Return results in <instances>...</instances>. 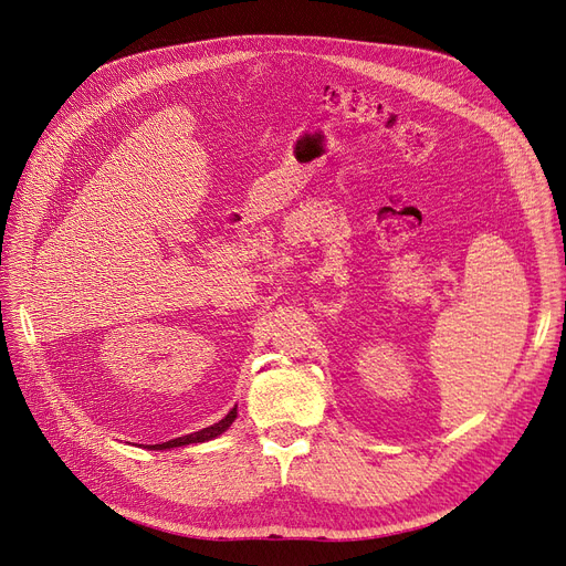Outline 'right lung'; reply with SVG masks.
Masks as SVG:
<instances>
[{
  "instance_id": "right-lung-1",
  "label": "right lung",
  "mask_w": 566,
  "mask_h": 566,
  "mask_svg": "<svg viewBox=\"0 0 566 566\" xmlns=\"http://www.w3.org/2000/svg\"><path fill=\"white\" fill-rule=\"evenodd\" d=\"M235 416H238V406H233L229 413L221 418L219 422H214V424H210V427H205V430H200V432H193V434H186V437H177V439H172V441H165V443H148L146 449H150V451H167V449H177V447H188V443H202V441H210V439H217L219 434H224L229 427H231V422L235 420Z\"/></svg>"
}]
</instances>
